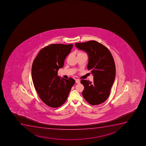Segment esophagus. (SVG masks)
Returning a JSON list of instances; mask_svg holds the SVG:
<instances>
[{"label": "esophagus", "mask_w": 146, "mask_h": 146, "mask_svg": "<svg viewBox=\"0 0 146 146\" xmlns=\"http://www.w3.org/2000/svg\"><path fill=\"white\" fill-rule=\"evenodd\" d=\"M76 83H77L78 84H80V81L79 80H76Z\"/></svg>", "instance_id": "esophagus-1"}]
</instances>
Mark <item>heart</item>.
<instances>
[{
  "mask_svg": "<svg viewBox=\"0 0 146 146\" xmlns=\"http://www.w3.org/2000/svg\"><path fill=\"white\" fill-rule=\"evenodd\" d=\"M78 53H83V52H78Z\"/></svg>",
  "mask_w": 146,
  "mask_h": 146,
  "instance_id": "heart-1",
  "label": "heart"
}]
</instances>
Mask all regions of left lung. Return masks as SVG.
<instances>
[{"label":"left lung","mask_w":146,"mask_h":146,"mask_svg":"<svg viewBox=\"0 0 146 146\" xmlns=\"http://www.w3.org/2000/svg\"><path fill=\"white\" fill-rule=\"evenodd\" d=\"M78 49L88 54V69L93 76V82L81 80L84 86L83 96L92 105L104 102L108 98L115 76L114 59L110 50L96 41L76 43Z\"/></svg>","instance_id":"left-lung-1"}]
</instances>
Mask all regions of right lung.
I'll return each mask as SVG.
<instances>
[{
  "mask_svg": "<svg viewBox=\"0 0 146 146\" xmlns=\"http://www.w3.org/2000/svg\"><path fill=\"white\" fill-rule=\"evenodd\" d=\"M73 46L49 45L39 51L32 64L31 74L35 89L41 100L51 108H58L66 102L75 83L72 78L66 80L58 75Z\"/></svg>",
  "mask_w": 146,
  "mask_h": 146,
  "instance_id": "right-lung-1",
  "label": "right lung"
}]
</instances>
